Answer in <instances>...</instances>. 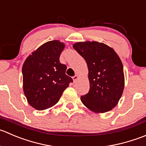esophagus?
Returning <instances> with one entry per match:
<instances>
[{"instance_id":"1","label":"esophagus","mask_w":146,"mask_h":146,"mask_svg":"<svg viewBox=\"0 0 146 146\" xmlns=\"http://www.w3.org/2000/svg\"><path fill=\"white\" fill-rule=\"evenodd\" d=\"M72 79H73L74 82H76V81L79 79V76H78V75H75V76H73Z\"/></svg>"}]
</instances>
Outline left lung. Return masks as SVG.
I'll use <instances>...</instances> for the list:
<instances>
[{"instance_id": "obj_1", "label": "left lung", "mask_w": 146, "mask_h": 146, "mask_svg": "<svg viewBox=\"0 0 146 146\" xmlns=\"http://www.w3.org/2000/svg\"><path fill=\"white\" fill-rule=\"evenodd\" d=\"M74 49L86 62L90 89L81 96L85 106L96 113H104L117 105L124 88L123 67L116 52L104 43L82 42Z\"/></svg>"}]
</instances>
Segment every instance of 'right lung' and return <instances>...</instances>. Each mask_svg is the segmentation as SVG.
Instances as JSON below:
<instances>
[{
	"instance_id": "obj_1",
	"label": "right lung",
	"mask_w": 146,
	"mask_h": 146,
	"mask_svg": "<svg viewBox=\"0 0 146 146\" xmlns=\"http://www.w3.org/2000/svg\"><path fill=\"white\" fill-rule=\"evenodd\" d=\"M64 44L47 42L32 53L22 69L23 91L30 106L44 110L58 102L73 80L65 74L67 66L60 62Z\"/></svg>"
}]
</instances>
